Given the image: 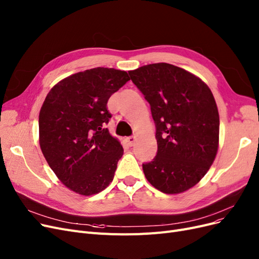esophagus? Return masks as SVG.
Instances as JSON below:
<instances>
[{
	"label": "esophagus",
	"mask_w": 259,
	"mask_h": 259,
	"mask_svg": "<svg viewBox=\"0 0 259 259\" xmlns=\"http://www.w3.org/2000/svg\"><path fill=\"white\" fill-rule=\"evenodd\" d=\"M126 141H127L129 146H133V145H135V143L137 142V138L136 137H129V138L126 139Z\"/></svg>",
	"instance_id": "34e87169"
}]
</instances>
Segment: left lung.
Segmentation results:
<instances>
[{
  "label": "left lung",
  "instance_id": "1",
  "mask_svg": "<svg viewBox=\"0 0 259 259\" xmlns=\"http://www.w3.org/2000/svg\"><path fill=\"white\" fill-rule=\"evenodd\" d=\"M129 74L156 123L158 151L143 164L145 177L161 192L183 193L199 183L217 156L220 117L213 95L198 76L167 63Z\"/></svg>",
  "mask_w": 259,
  "mask_h": 259
}]
</instances>
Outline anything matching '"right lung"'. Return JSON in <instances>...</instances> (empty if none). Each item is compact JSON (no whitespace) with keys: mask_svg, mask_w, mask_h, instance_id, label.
Masks as SVG:
<instances>
[{"mask_svg":"<svg viewBox=\"0 0 259 259\" xmlns=\"http://www.w3.org/2000/svg\"><path fill=\"white\" fill-rule=\"evenodd\" d=\"M129 80L126 71L97 67L67 76L47 95L38 120L40 149L75 193L97 194L112 183L123 149L104 128L112 116L107 103Z\"/></svg>","mask_w":259,"mask_h":259,"instance_id":"1","label":"right lung"}]
</instances>
